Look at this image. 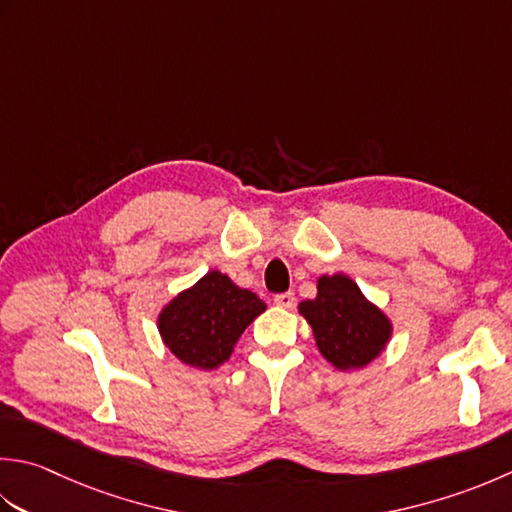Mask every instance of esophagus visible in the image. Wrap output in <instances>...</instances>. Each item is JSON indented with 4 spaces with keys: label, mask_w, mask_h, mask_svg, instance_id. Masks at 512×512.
<instances>
[{
    "label": "esophagus",
    "mask_w": 512,
    "mask_h": 512,
    "mask_svg": "<svg viewBox=\"0 0 512 512\" xmlns=\"http://www.w3.org/2000/svg\"><path fill=\"white\" fill-rule=\"evenodd\" d=\"M273 302L282 308H290L295 304V293H279V295H275Z\"/></svg>",
    "instance_id": "obj_1"
}]
</instances>
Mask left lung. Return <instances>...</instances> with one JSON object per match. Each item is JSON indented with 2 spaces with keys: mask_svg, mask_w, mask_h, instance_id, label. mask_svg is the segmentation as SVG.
I'll use <instances>...</instances> for the list:
<instances>
[{
  "mask_svg": "<svg viewBox=\"0 0 512 512\" xmlns=\"http://www.w3.org/2000/svg\"><path fill=\"white\" fill-rule=\"evenodd\" d=\"M319 353L339 370L364 368L386 348L393 324L348 275H322L317 297L299 304Z\"/></svg>",
  "mask_w": 512,
  "mask_h": 512,
  "instance_id": "8db88e82",
  "label": "left lung"
}]
</instances>
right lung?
Segmentation results:
<instances>
[{
    "mask_svg": "<svg viewBox=\"0 0 512 512\" xmlns=\"http://www.w3.org/2000/svg\"><path fill=\"white\" fill-rule=\"evenodd\" d=\"M266 310L255 293L210 270L182 290L157 317L159 335L179 362L199 370L222 366L246 326Z\"/></svg>",
    "mask_w": 512,
    "mask_h": 512,
    "instance_id": "1",
    "label": "right lung"
}]
</instances>
